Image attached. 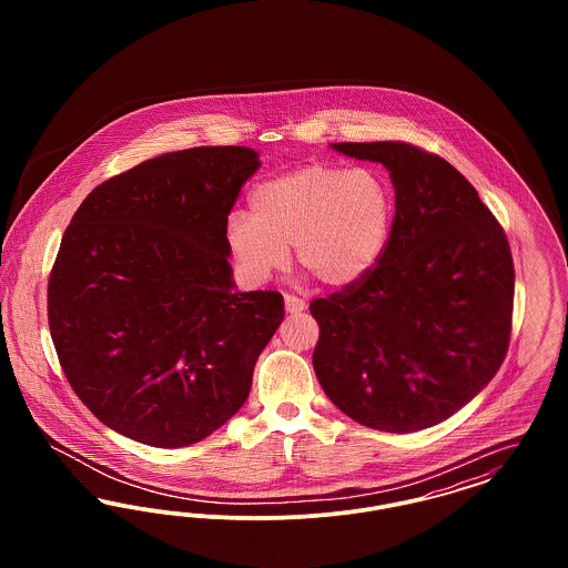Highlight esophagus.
I'll list each match as a JSON object with an SVG mask.
<instances>
[{
    "label": "esophagus",
    "instance_id": "obj_1",
    "mask_svg": "<svg viewBox=\"0 0 568 568\" xmlns=\"http://www.w3.org/2000/svg\"><path fill=\"white\" fill-rule=\"evenodd\" d=\"M306 308V302L302 297L292 296V294H285V311L287 313H300Z\"/></svg>",
    "mask_w": 568,
    "mask_h": 568
}]
</instances>
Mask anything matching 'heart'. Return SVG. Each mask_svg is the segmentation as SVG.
<instances>
[{
    "instance_id": "b5f03b06",
    "label": "heart",
    "mask_w": 568,
    "mask_h": 568,
    "mask_svg": "<svg viewBox=\"0 0 568 568\" xmlns=\"http://www.w3.org/2000/svg\"><path fill=\"white\" fill-rule=\"evenodd\" d=\"M251 215L227 216L225 241L248 283H264L290 262L329 287H347L377 266L392 227V193L375 170L306 163L260 183Z\"/></svg>"
}]
</instances>
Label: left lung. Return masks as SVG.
<instances>
[{"mask_svg":"<svg viewBox=\"0 0 568 568\" xmlns=\"http://www.w3.org/2000/svg\"><path fill=\"white\" fill-rule=\"evenodd\" d=\"M383 163L396 215L377 266L311 302L313 368L357 424L417 433L452 417L498 373L511 338L515 272L505 230L443 158L408 142H336Z\"/></svg>","mask_w":568,"mask_h":568,"instance_id":"left-lung-1","label":"left lung"}]
</instances>
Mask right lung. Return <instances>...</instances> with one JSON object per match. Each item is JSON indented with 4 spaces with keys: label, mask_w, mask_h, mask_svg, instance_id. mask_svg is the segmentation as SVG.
<instances>
[{
    "label": "right lung",
    "mask_w": 568,
    "mask_h": 568,
    "mask_svg": "<svg viewBox=\"0 0 568 568\" xmlns=\"http://www.w3.org/2000/svg\"><path fill=\"white\" fill-rule=\"evenodd\" d=\"M260 168L246 146H195L98 185L49 278V327L72 389L104 426L187 447L251 392L283 322L278 292H236L225 223Z\"/></svg>",
    "instance_id": "obj_1"
}]
</instances>
